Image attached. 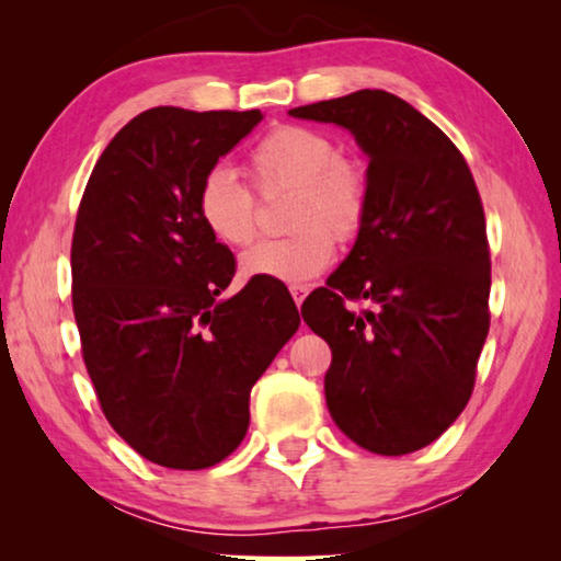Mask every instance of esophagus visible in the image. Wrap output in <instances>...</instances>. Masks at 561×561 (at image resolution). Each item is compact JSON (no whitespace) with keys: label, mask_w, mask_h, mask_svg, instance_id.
Segmentation results:
<instances>
[{"label":"esophagus","mask_w":561,"mask_h":561,"mask_svg":"<svg viewBox=\"0 0 561 561\" xmlns=\"http://www.w3.org/2000/svg\"><path fill=\"white\" fill-rule=\"evenodd\" d=\"M289 291H291V297H294V301H297V307H301V301H304V297H307V294H309V287H307V284H291V287H289Z\"/></svg>","instance_id":"1"}]
</instances>
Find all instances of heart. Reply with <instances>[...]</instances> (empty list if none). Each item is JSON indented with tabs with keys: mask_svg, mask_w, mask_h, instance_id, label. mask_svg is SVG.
Segmentation results:
<instances>
[{
	"mask_svg": "<svg viewBox=\"0 0 561 561\" xmlns=\"http://www.w3.org/2000/svg\"><path fill=\"white\" fill-rule=\"evenodd\" d=\"M247 178L260 195L294 190L284 240H267L242 257L247 277L309 282L324 272L336 242H354L371 210V175L364 163L339 156L324 130L272 128L247 156ZM197 215L205 230L227 247H247L257 234V201L232 170L213 168L197 187Z\"/></svg>",
	"mask_w": 561,
	"mask_h": 561,
	"instance_id": "obj_1",
	"label": "heart"
}]
</instances>
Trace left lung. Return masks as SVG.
<instances>
[{
    "label": "left lung",
    "instance_id": "left-lung-1",
    "mask_svg": "<svg viewBox=\"0 0 561 561\" xmlns=\"http://www.w3.org/2000/svg\"><path fill=\"white\" fill-rule=\"evenodd\" d=\"M344 126L368 156L371 210L327 287L301 304L327 341L324 393L360 448L431 445L468 405L490 329V244L468 163L453 140L388 91L289 111ZM366 300V310H354Z\"/></svg>",
    "mask_w": 561,
    "mask_h": 561
}]
</instances>
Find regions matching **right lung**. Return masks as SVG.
Returning <instances> with one entry per match:
<instances>
[{
  "label": "right lung",
  "instance_id": "add662e5",
  "mask_svg": "<svg viewBox=\"0 0 561 561\" xmlns=\"http://www.w3.org/2000/svg\"><path fill=\"white\" fill-rule=\"evenodd\" d=\"M260 111L158 106L126 123L83 190L71 301L101 411L146 460L203 470L250 425V393L299 329L287 287L252 277L205 230L197 187Z\"/></svg>",
  "mask_w": 561,
  "mask_h": 561
}]
</instances>
